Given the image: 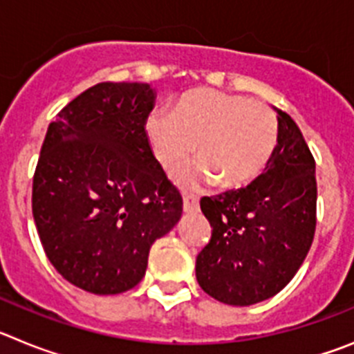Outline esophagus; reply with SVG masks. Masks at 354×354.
<instances>
[{
	"label": "esophagus",
	"mask_w": 354,
	"mask_h": 354,
	"mask_svg": "<svg viewBox=\"0 0 354 354\" xmlns=\"http://www.w3.org/2000/svg\"><path fill=\"white\" fill-rule=\"evenodd\" d=\"M183 207L186 212L198 211V198L195 195H184L183 196Z\"/></svg>",
	"instance_id": "esophagus-1"
}]
</instances>
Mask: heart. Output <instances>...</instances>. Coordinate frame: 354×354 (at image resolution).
<instances>
[{
	"instance_id": "b5f03b06",
	"label": "heart",
	"mask_w": 354,
	"mask_h": 354,
	"mask_svg": "<svg viewBox=\"0 0 354 354\" xmlns=\"http://www.w3.org/2000/svg\"><path fill=\"white\" fill-rule=\"evenodd\" d=\"M150 152L162 170L177 168L193 149L200 156L179 171L186 184L212 183L239 187L262 174L278 142L273 109L255 99L212 88L186 92L174 111L152 109L143 122Z\"/></svg>"
}]
</instances>
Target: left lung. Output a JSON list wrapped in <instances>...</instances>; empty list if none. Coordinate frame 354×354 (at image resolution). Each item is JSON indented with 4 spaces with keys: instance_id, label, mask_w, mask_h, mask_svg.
Returning <instances> with one entry per match:
<instances>
[{
    "instance_id": "obj_1",
    "label": "left lung",
    "mask_w": 354,
    "mask_h": 354,
    "mask_svg": "<svg viewBox=\"0 0 354 354\" xmlns=\"http://www.w3.org/2000/svg\"><path fill=\"white\" fill-rule=\"evenodd\" d=\"M315 161L296 122L278 109V143L268 167L241 189L204 196L212 227L196 257V280L214 299L248 306L292 280L315 232Z\"/></svg>"
}]
</instances>
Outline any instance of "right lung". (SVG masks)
Masks as SVG:
<instances>
[{
	"label": "right lung",
	"mask_w": 354,
	"mask_h": 354,
	"mask_svg": "<svg viewBox=\"0 0 354 354\" xmlns=\"http://www.w3.org/2000/svg\"><path fill=\"white\" fill-rule=\"evenodd\" d=\"M154 99L147 83H99L44 138L31 193L37 232L55 270L86 292L133 289L152 243L183 214L143 133Z\"/></svg>",
	"instance_id": "right-lung-1"
}]
</instances>
